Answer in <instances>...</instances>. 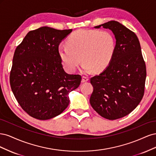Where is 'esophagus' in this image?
I'll return each mask as SVG.
<instances>
[{"mask_svg":"<svg viewBox=\"0 0 156 156\" xmlns=\"http://www.w3.org/2000/svg\"><path fill=\"white\" fill-rule=\"evenodd\" d=\"M89 80L88 77L87 76H83L82 77V83H84V82H87Z\"/></svg>","mask_w":156,"mask_h":156,"instance_id":"34e87169","label":"esophagus"}]
</instances>
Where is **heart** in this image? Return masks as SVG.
Listing matches in <instances>:
<instances>
[{"label": "heart", "instance_id": "b5f03b06", "mask_svg": "<svg viewBox=\"0 0 156 156\" xmlns=\"http://www.w3.org/2000/svg\"><path fill=\"white\" fill-rule=\"evenodd\" d=\"M67 46L58 48L64 67L73 73L81 62L84 72H101L110 64L116 49L115 37L108 31L80 29L67 39Z\"/></svg>", "mask_w": 156, "mask_h": 156}]
</instances>
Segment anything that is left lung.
<instances>
[{
  "label": "left lung",
  "instance_id": "8db88e82",
  "mask_svg": "<svg viewBox=\"0 0 156 156\" xmlns=\"http://www.w3.org/2000/svg\"><path fill=\"white\" fill-rule=\"evenodd\" d=\"M101 26L115 34L116 49L108 66L90 79L94 90L90 103L100 116L113 120L129 114L139 104L144 96L146 69L133 31L115 21L94 28Z\"/></svg>",
  "mask_w": 156,
  "mask_h": 156
}]
</instances>
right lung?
I'll return each instance as SVG.
<instances>
[{
	"label": "right lung",
	"mask_w": 156,
	"mask_h": 156,
	"mask_svg": "<svg viewBox=\"0 0 156 156\" xmlns=\"http://www.w3.org/2000/svg\"><path fill=\"white\" fill-rule=\"evenodd\" d=\"M72 29L42 27L31 30L13 55L10 83L13 95L28 115L48 120L69 105V93L76 89L81 75L65 72L58 46Z\"/></svg>",
	"instance_id": "1"
}]
</instances>
